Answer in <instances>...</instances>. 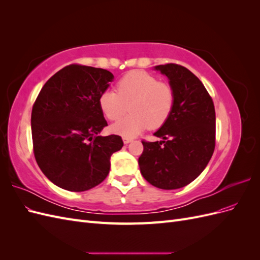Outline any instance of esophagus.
Listing matches in <instances>:
<instances>
[{
  "label": "esophagus",
  "mask_w": 260,
  "mask_h": 260,
  "mask_svg": "<svg viewBox=\"0 0 260 260\" xmlns=\"http://www.w3.org/2000/svg\"><path fill=\"white\" fill-rule=\"evenodd\" d=\"M122 141H123V143H124V144H128V143H130L131 141H132V138H129V137H122Z\"/></svg>",
  "instance_id": "34e87169"
}]
</instances>
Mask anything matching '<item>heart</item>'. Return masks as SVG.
Segmentation results:
<instances>
[{"label": "heart", "instance_id": "b5f03b06", "mask_svg": "<svg viewBox=\"0 0 260 260\" xmlns=\"http://www.w3.org/2000/svg\"><path fill=\"white\" fill-rule=\"evenodd\" d=\"M176 103L172 85L158 81L143 70H133L117 82V91L106 89L100 94L99 105L107 119L116 121L127 112L130 115L113 124L112 131L135 137L141 131L157 129L168 120Z\"/></svg>", "mask_w": 260, "mask_h": 260}]
</instances>
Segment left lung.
<instances>
[{
  "mask_svg": "<svg viewBox=\"0 0 260 260\" xmlns=\"http://www.w3.org/2000/svg\"><path fill=\"white\" fill-rule=\"evenodd\" d=\"M166 75L176 92L168 120L154 133L157 142L143 140L139 157L141 174L162 190H176L191 183L205 169L216 145L214 102L202 81L178 64L155 67Z\"/></svg>",
  "mask_w": 260,
  "mask_h": 260,
  "instance_id": "8db88e82",
  "label": "left lung"
}]
</instances>
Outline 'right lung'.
<instances>
[{
    "label": "right lung",
    "instance_id": "obj_1",
    "mask_svg": "<svg viewBox=\"0 0 260 260\" xmlns=\"http://www.w3.org/2000/svg\"><path fill=\"white\" fill-rule=\"evenodd\" d=\"M113 78L106 69L68 65L46 81L32 106L36 160L64 190L83 192L103 182L111 156L123 146L119 136H99L107 125L99 96Z\"/></svg>",
    "mask_w": 260,
    "mask_h": 260
}]
</instances>
